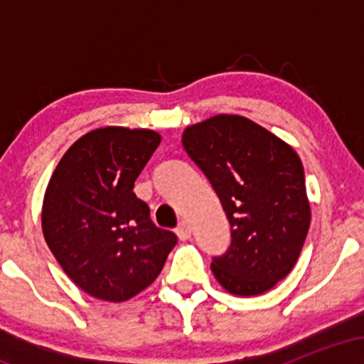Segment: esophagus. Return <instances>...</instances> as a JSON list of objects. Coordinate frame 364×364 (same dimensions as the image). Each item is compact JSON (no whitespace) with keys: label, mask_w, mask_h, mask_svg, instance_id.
Segmentation results:
<instances>
[{"label":"esophagus","mask_w":364,"mask_h":364,"mask_svg":"<svg viewBox=\"0 0 364 364\" xmlns=\"http://www.w3.org/2000/svg\"><path fill=\"white\" fill-rule=\"evenodd\" d=\"M179 240H190L191 237V228L188 225V223H185V220H181V223L178 224V229H176Z\"/></svg>","instance_id":"34e87169"}]
</instances>
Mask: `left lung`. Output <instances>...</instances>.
I'll list each match as a JSON object with an SVG mask.
<instances>
[{
  "instance_id": "obj_1",
  "label": "left lung",
  "mask_w": 364,
  "mask_h": 364,
  "mask_svg": "<svg viewBox=\"0 0 364 364\" xmlns=\"http://www.w3.org/2000/svg\"><path fill=\"white\" fill-rule=\"evenodd\" d=\"M183 147L210 181L231 225V245L212 258L215 279L237 296L272 289L292 270L310 229L298 154L235 114L188 127Z\"/></svg>"
}]
</instances>
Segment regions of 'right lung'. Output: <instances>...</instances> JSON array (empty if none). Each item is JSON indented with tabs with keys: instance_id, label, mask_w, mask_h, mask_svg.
Returning a JSON list of instances; mask_svg holds the SVG:
<instances>
[{
	"instance_id": "right-lung-1",
	"label": "right lung",
	"mask_w": 364,
	"mask_h": 364,
	"mask_svg": "<svg viewBox=\"0 0 364 364\" xmlns=\"http://www.w3.org/2000/svg\"><path fill=\"white\" fill-rule=\"evenodd\" d=\"M161 144L152 129L99 128L66 150L44 195L43 231L68 277L104 301L150 286L176 245L133 191Z\"/></svg>"
}]
</instances>
